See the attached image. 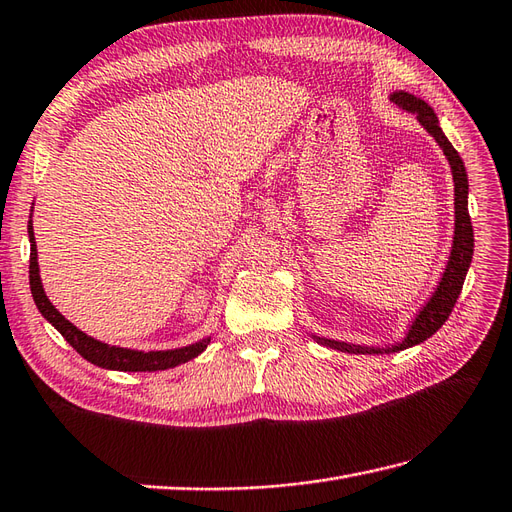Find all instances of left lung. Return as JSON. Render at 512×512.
Listing matches in <instances>:
<instances>
[{"instance_id":"obj_1","label":"left lung","mask_w":512,"mask_h":512,"mask_svg":"<svg viewBox=\"0 0 512 512\" xmlns=\"http://www.w3.org/2000/svg\"><path fill=\"white\" fill-rule=\"evenodd\" d=\"M390 102H395L399 109L406 113H412L417 117V122L430 133L438 148L443 150L445 159L449 161L451 168V178H454V240H451V251L447 257V264L443 268V275L438 279L434 292L430 294V299L425 301L421 310L414 314L412 323L408 325L406 334L399 342L392 344H353V342H344V340H331V338H320L312 334V338L323 344V347L344 351V353H358V355H379V353H397L403 349H410L414 344L425 342L430 336H434L438 329L445 325V320L449 318L451 310L460 296L462 283H465L467 270L471 266V257H473V227H471V218H469V178L465 163H462L460 154L456 148L449 144V139L438 126V117L432 111V106L425 100L417 98L408 91H392L390 93Z\"/></svg>"}]
</instances>
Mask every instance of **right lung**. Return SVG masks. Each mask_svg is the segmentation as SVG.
<instances>
[{"label": "right lung", "mask_w": 512, "mask_h": 512, "mask_svg": "<svg viewBox=\"0 0 512 512\" xmlns=\"http://www.w3.org/2000/svg\"><path fill=\"white\" fill-rule=\"evenodd\" d=\"M28 237H30V290L32 299L37 303L41 316L50 323L58 334H61L71 347H74L87 362L109 368V371H128V373H152V371H165V368H174L178 364H185L189 360L198 358V355L207 349L211 336L202 338L194 344L178 349H163V351H141V349H128L117 347V344H106L102 340H95L87 336L85 331L78 329L74 323L56 310L52 301L47 299L43 290L41 275H39V253L37 242H34V229H32V216L28 222Z\"/></svg>", "instance_id": "add662e5"}]
</instances>
